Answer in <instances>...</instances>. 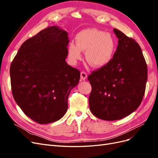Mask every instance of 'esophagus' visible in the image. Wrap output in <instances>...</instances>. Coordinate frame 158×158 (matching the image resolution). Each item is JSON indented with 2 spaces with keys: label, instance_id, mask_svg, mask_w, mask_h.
<instances>
[{
  "label": "esophagus",
  "instance_id": "1",
  "mask_svg": "<svg viewBox=\"0 0 158 158\" xmlns=\"http://www.w3.org/2000/svg\"><path fill=\"white\" fill-rule=\"evenodd\" d=\"M88 77V75L86 74V73H85V72H81V74H80V78L82 80H85Z\"/></svg>",
  "mask_w": 158,
  "mask_h": 158
}]
</instances>
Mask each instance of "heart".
Masks as SVG:
<instances>
[{
	"mask_svg": "<svg viewBox=\"0 0 158 158\" xmlns=\"http://www.w3.org/2000/svg\"><path fill=\"white\" fill-rule=\"evenodd\" d=\"M76 45H69V59L76 63L82 58V52H85L87 63L93 67H102L113 59L116 49L115 40L111 33L95 28L81 31L76 36Z\"/></svg>",
	"mask_w": 158,
	"mask_h": 158,
	"instance_id": "heart-1",
	"label": "heart"
}]
</instances>
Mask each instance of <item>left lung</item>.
Listing matches in <instances>:
<instances>
[{"instance_id": "left-lung-1", "label": "left lung", "mask_w": 158, "mask_h": 158, "mask_svg": "<svg viewBox=\"0 0 158 158\" xmlns=\"http://www.w3.org/2000/svg\"><path fill=\"white\" fill-rule=\"evenodd\" d=\"M118 46L108 64L88 76L92 85L89 109L105 121L125 117L140 106L148 79L147 64L140 45L117 29Z\"/></svg>"}]
</instances>
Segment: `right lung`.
<instances>
[{
    "mask_svg": "<svg viewBox=\"0 0 158 158\" xmlns=\"http://www.w3.org/2000/svg\"><path fill=\"white\" fill-rule=\"evenodd\" d=\"M68 33L58 26L41 30L23 43L10 69L14 100L26 115L40 124L55 122L68 109L80 71L65 60Z\"/></svg>",
    "mask_w": 158,
    "mask_h": 158,
    "instance_id": "obj_1",
    "label": "right lung"
}]
</instances>
